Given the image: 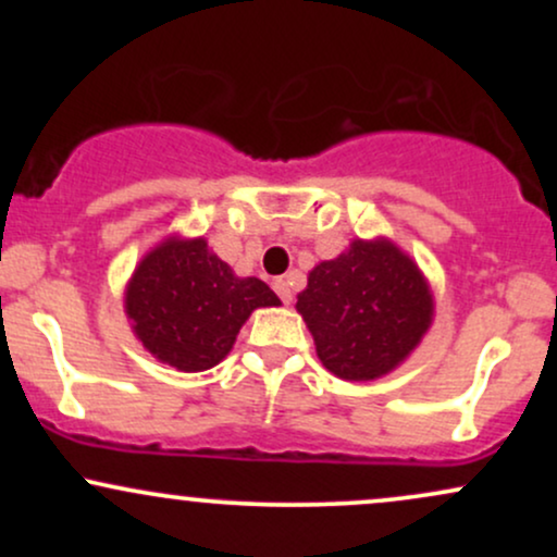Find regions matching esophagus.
<instances>
[{
    "label": "esophagus",
    "instance_id": "34e87169",
    "mask_svg": "<svg viewBox=\"0 0 557 557\" xmlns=\"http://www.w3.org/2000/svg\"><path fill=\"white\" fill-rule=\"evenodd\" d=\"M272 287H274V293H277L280 298H283V304H290L293 300V283L287 277H277L272 283Z\"/></svg>",
    "mask_w": 557,
    "mask_h": 557
}]
</instances>
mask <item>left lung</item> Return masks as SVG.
Returning <instances> with one entry per match:
<instances>
[{"label":"left lung","instance_id":"8db88e82","mask_svg":"<svg viewBox=\"0 0 557 557\" xmlns=\"http://www.w3.org/2000/svg\"><path fill=\"white\" fill-rule=\"evenodd\" d=\"M298 314L332 374L369 382L408 359L430 330L434 300L424 274L393 240H354L309 272Z\"/></svg>","mask_w":557,"mask_h":557}]
</instances>
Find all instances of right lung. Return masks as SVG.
Here are the masks:
<instances>
[{
  "mask_svg": "<svg viewBox=\"0 0 557 557\" xmlns=\"http://www.w3.org/2000/svg\"><path fill=\"white\" fill-rule=\"evenodd\" d=\"M280 306L259 277H238L203 238H164L125 287V314L154 359L181 372L220 363L253 309Z\"/></svg>",
  "mask_w": 557,
  "mask_h": 557,
  "instance_id": "right-lung-1",
  "label": "right lung"
}]
</instances>
